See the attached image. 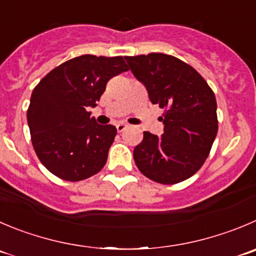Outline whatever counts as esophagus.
I'll return each instance as SVG.
<instances>
[{
    "label": "esophagus",
    "mask_w": 256,
    "mask_h": 256,
    "mask_svg": "<svg viewBox=\"0 0 256 256\" xmlns=\"http://www.w3.org/2000/svg\"><path fill=\"white\" fill-rule=\"evenodd\" d=\"M116 130H118L119 133H122V132H123V130H126V128H128V124H126V123H122V122H120V123H118V124H116Z\"/></svg>",
    "instance_id": "1"
}]
</instances>
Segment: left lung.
<instances>
[{
    "label": "left lung",
    "mask_w": 256,
    "mask_h": 256,
    "mask_svg": "<svg viewBox=\"0 0 256 256\" xmlns=\"http://www.w3.org/2000/svg\"><path fill=\"white\" fill-rule=\"evenodd\" d=\"M150 100L164 109L162 137L143 133L133 157L152 181L174 184L194 176L210 153L218 134L216 98L192 66L166 54L126 56Z\"/></svg>",
    "instance_id": "8db88e82"
}]
</instances>
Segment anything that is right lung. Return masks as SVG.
Segmentation results:
<instances>
[{"instance_id": "add662e5", "label": "right lung", "mask_w": 256, "mask_h": 256, "mask_svg": "<svg viewBox=\"0 0 256 256\" xmlns=\"http://www.w3.org/2000/svg\"><path fill=\"white\" fill-rule=\"evenodd\" d=\"M122 56L82 55L51 70L35 86L28 110L34 150L52 174L76 182L98 174L116 134L96 123V106L106 82L126 72Z\"/></svg>"}]
</instances>
